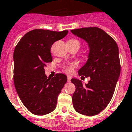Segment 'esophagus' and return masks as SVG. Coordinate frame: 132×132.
I'll use <instances>...</instances> for the list:
<instances>
[{
  "label": "esophagus",
  "mask_w": 132,
  "mask_h": 132,
  "mask_svg": "<svg viewBox=\"0 0 132 132\" xmlns=\"http://www.w3.org/2000/svg\"><path fill=\"white\" fill-rule=\"evenodd\" d=\"M71 76H68V77H67V80H68V81H70V80H71Z\"/></svg>",
  "instance_id": "esophagus-1"
}]
</instances>
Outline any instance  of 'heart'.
<instances>
[{
  "label": "heart",
  "mask_w": 132,
  "mask_h": 132,
  "mask_svg": "<svg viewBox=\"0 0 132 132\" xmlns=\"http://www.w3.org/2000/svg\"><path fill=\"white\" fill-rule=\"evenodd\" d=\"M72 40H74V39H72ZM76 41H77V40H76ZM76 66H77V65H76V63H71V64H69V66H67L65 67L64 71H65V72L67 73H72L73 72L74 68Z\"/></svg>",
  "instance_id": "obj_1"
}]
</instances>
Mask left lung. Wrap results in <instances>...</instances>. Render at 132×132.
Listing matches in <instances>:
<instances>
[{"instance_id":"1","label":"left lung","mask_w":132,"mask_h":132,"mask_svg":"<svg viewBox=\"0 0 132 132\" xmlns=\"http://www.w3.org/2000/svg\"><path fill=\"white\" fill-rule=\"evenodd\" d=\"M71 32L88 44V60L78 70V75L90 78L85 85L77 78L71 80L76 86L72 97L73 108L84 115H96L110 102L120 75L118 46L98 27H84Z\"/></svg>"}]
</instances>
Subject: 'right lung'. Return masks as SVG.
<instances>
[{
  "label": "right lung",
  "instance_id": "add662e5",
  "mask_svg": "<svg viewBox=\"0 0 132 132\" xmlns=\"http://www.w3.org/2000/svg\"><path fill=\"white\" fill-rule=\"evenodd\" d=\"M67 34L68 30H32L21 38L15 48L14 84L22 102L32 114H47L56 107L57 97L67 76L56 73L52 79L48 78L44 67L52 61V44Z\"/></svg>",
  "mask_w": 132,
  "mask_h": 132
}]
</instances>
